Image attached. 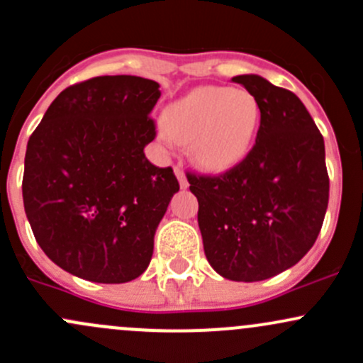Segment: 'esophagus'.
<instances>
[{
    "label": "esophagus",
    "instance_id": "1",
    "mask_svg": "<svg viewBox=\"0 0 363 363\" xmlns=\"http://www.w3.org/2000/svg\"><path fill=\"white\" fill-rule=\"evenodd\" d=\"M174 172H175V175H177V179H179V184H181V188L182 189H186L188 188V179H186V175H184V170H182V165H174Z\"/></svg>",
    "mask_w": 363,
    "mask_h": 363
}]
</instances>
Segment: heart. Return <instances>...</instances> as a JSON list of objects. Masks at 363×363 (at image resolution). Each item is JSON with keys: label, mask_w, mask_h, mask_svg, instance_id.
Returning a JSON list of instances; mask_svg holds the SVG:
<instances>
[{"label": "heart", "mask_w": 363, "mask_h": 363, "mask_svg": "<svg viewBox=\"0 0 363 363\" xmlns=\"http://www.w3.org/2000/svg\"><path fill=\"white\" fill-rule=\"evenodd\" d=\"M261 108L247 89L198 86L165 111L162 135L188 143L193 158L211 170H226L252 150Z\"/></svg>", "instance_id": "1"}]
</instances>
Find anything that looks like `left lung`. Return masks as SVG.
<instances>
[{
    "mask_svg": "<svg viewBox=\"0 0 363 363\" xmlns=\"http://www.w3.org/2000/svg\"><path fill=\"white\" fill-rule=\"evenodd\" d=\"M261 108L249 155L219 175L188 172L207 261L220 277L259 281L299 262L329 203L323 137L296 94L257 74L235 76Z\"/></svg>",
    "mask_w": 363,
    "mask_h": 363,
    "instance_id": "8db88e82",
    "label": "left lung"
}]
</instances>
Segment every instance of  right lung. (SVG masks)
<instances>
[{"instance_id": "1", "label": "right lung", "mask_w": 363, "mask_h": 363, "mask_svg": "<svg viewBox=\"0 0 363 363\" xmlns=\"http://www.w3.org/2000/svg\"><path fill=\"white\" fill-rule=\"evenodd\" d=\"M160 85L97 76L57 95L29 137L22 196L45 254L83 280L125 284L150 266L155 233L179 191L172 167L152 165L150 113Z\"/></svg>"}]
</instances>
